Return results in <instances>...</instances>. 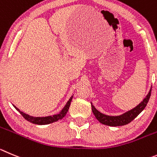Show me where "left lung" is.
Listing matches in <instances>:
<instances>
[{
  "instance_id": "left-lung-1",
  "label": "left lung",
  "mask_w": 157,
  "mask_h": 157,
  "mask_svg": "<svg viewBox=\"0 0 157 157\" xmlns=\"http://www.w3.org/2000/svg\"><path fill=\"white\" fill-rule=\"evenodd\" d=\"M150 95H151V89L149 90L147 96L145 98L144 100L140 105H137L133 109L124 113L123 115H119V116H109V115H104V114L98 112L91 104L92 112H93L94 115H95L97 119L101 123L104 124V125H109V126H121V125H125L131 122L135 118H136L143 112V110L146 108V105H147L148 101H149Z\"/></svg>"
}]
</instances>
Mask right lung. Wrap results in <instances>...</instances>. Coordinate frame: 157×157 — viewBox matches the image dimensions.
Listing matches in <instances>:
<instances>
[{
    "mask_svg": "<svg viewBox=\"0 0 157 157\" xmlns=\"http://www.w3.org/2000/svg\"><path fill=\"white\" fill-rule=\"evenodd\" d=\"M72 98H73V96L70 98V100L68 101V102L67 103V105H65V107L63 108V109L57 115H54L52 116H47V117H32L30 115H27V114L24 113V112H21L20 110L17 108H16L14 105V108H16L17 111H18L20 112L21 115L24 117L25 119H26L27 121H30L31 123H33V124H36V125H47V124H50V123L55 122V121H59V120L62 119L66 115H67V112H68L69 108H70V103H71Z\"/></svg>",
    "mask_w": 157,
    "mask_h": 157,
    "instance_id": "1",
    "label": "right lung"
}]
</instances>
